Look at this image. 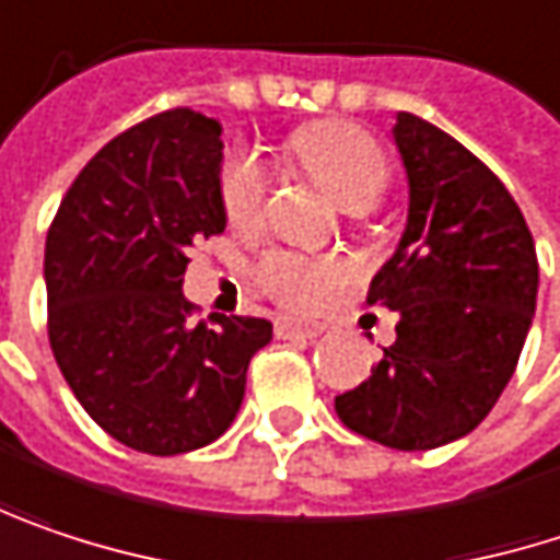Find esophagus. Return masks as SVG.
Returning a JSON list of instances; mask_svg holds the SVG:
<instances>
[{"instance_id": "obj_1", "label": "esophagus", "mask_w": 560, "mask_h": 560, "mask_svg": "<svg viewBox=\"0 0 560 560\" xmlns=\"http://www.w3.org/2000/svg\"><path fill=\"white\" fill-rule=\"evenodd\" d=\"M320 332H324V327H320V324H304V320H288V317L276 320V336H279V339H291V336L317 339Z\"/></svg>"}]
</instances>
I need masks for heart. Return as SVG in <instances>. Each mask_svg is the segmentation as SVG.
<instances>
[{
  "instance_id": "heart-1",
  "label": "heart",
  "mask_w": 560,
  "mask_h": 560,
  "mask_svg": "<svg viewBox=\"0 0 560 560\" xmlns=\"http://www.w3.org/2000/svg\"><path fill=\"white\" fill-rule=\"evenodd\" d=\"M291 153L320 178L342 208L365 211L387 188L390 163L384 147L359 125L349 121H320L301 128L288 140ZM269 191L266 163L253 150L233 153L221 173V201L230 224L246 228L259 221ZM342 276V266L327 256H301L288 249H272L259 259L256 279L266 294L291 311H307L324 291Z\"/></svg>"
}]
</instances>
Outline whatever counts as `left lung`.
Returning a JSON list of instances; mask_svg holds the SVG:
<instances>
[{"label": "left lung", "mask_w": 560, "mask_h": 560, "mask_svg": "<svg viewBox=\"0 0 560 560\" xmlns=\"http://www.w3.org/2000/svg\"><path fill=\"white\" fill-rule=\"evenodd\" d=\"M394 143L410 208L369 304L397 311V339L336 397L352 432L427 452L475 430L516 372L538 294L533 233L506 185L455 137L400 112Z\"/></svg>", "instance_id": "obj_1"}]
</instances>
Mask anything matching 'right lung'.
<instances>
[{
	"label": "right lung",
	"mask_w": 560,
	"mask_h": 560,
	"mask_svg": "<svg viewBox=\"0 0 560 560\" xmlns=\"http://www.w3.org/2000/svg\"><path fill=\"white\" fill-rule=\"evenodd\" d=\"M221 125L173 108L108 140L47 230V332L82 410L147 455H182L233 423L262 317L195 320L188 246L224 233Z\"/></svg>",
	"instance_id": "obj_1"
}]
</instances>
